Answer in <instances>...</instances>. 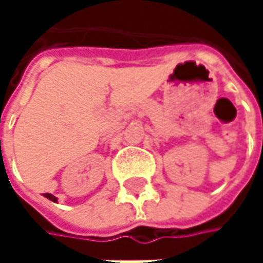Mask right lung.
<instances>
[{
	"mask_svg": "<svg viewBox=\"0 0 263 263\" xmlns=\"http://www.w3.org/2000/svg\"><path fill=\"white\" fill-rule=\"evenodd\" d=\"M44 196H45V198H48V199H50V201H53V202H58V198H56V196H53L51 193H44Z\"/></svg>",
	"mask_w": 263,
	"mask_h": 263,
	"instance_id": "obj_1",
	"label": "right lung"
}]
</instances>
